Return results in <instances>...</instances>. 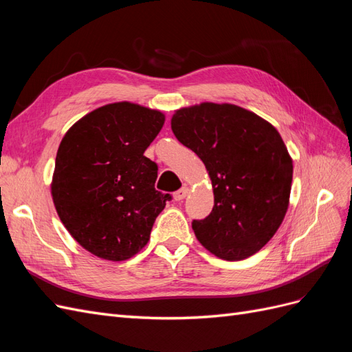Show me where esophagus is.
<instances>
[{
    "mask_svg": "<svg viewBox=\"0 0 352 352\" xmlns=\"http://www.w3.org/2000/svg\"><path fill=\"white\" fill-rule=\"evenodd\" d=\"M189 194V188L188 186H184V188H180L177 192H175V199L176 201H182L184 198H186V195Z\"/></svg>",
    "mask_w": 352,
    "mask_h": 352,
    "instance_id": "34e87169",
    "label": "esophagus"
}]
</instances>
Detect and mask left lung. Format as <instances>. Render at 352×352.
Instances as JSON below:
<instances>
[{
  "mask_svg": "<svg viewBox=\"0 0 352 352\" xmlns=\"http://www.w3.org/2000/svg\"><path fill=\"white\" fill-rule=\"evenodd\" d=\"M172 131L211 179L214 207L192 221L197 239L228 261L258 252L289 207L294 166L280 133L255 113L226 102L176 110Z\"/></svg>",
  "mask_w": 352,
  "mask_h": 352,
  "instance_id": "left-lung-1",
  "label": "left lung"
}]
</instances>
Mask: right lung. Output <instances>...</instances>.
<instances>
[{"instance_id":"add662e5","label":"right lung","mask_w":352,"mask_h":352,"mask_svg":"<svg viewBox=\"0 0 352 352\" xmlns=\"http://www.w3.org/2000/svg\"><path fill=\"white\" fill-rule=\"evenodd\" d=\"M164 120L158 110L113 102L83 116L60 142L54 207L73 239L102 260L124 261L140 252L172 199L155 190L157 164L144 155Z\"/></svg>"}]
</instances>
